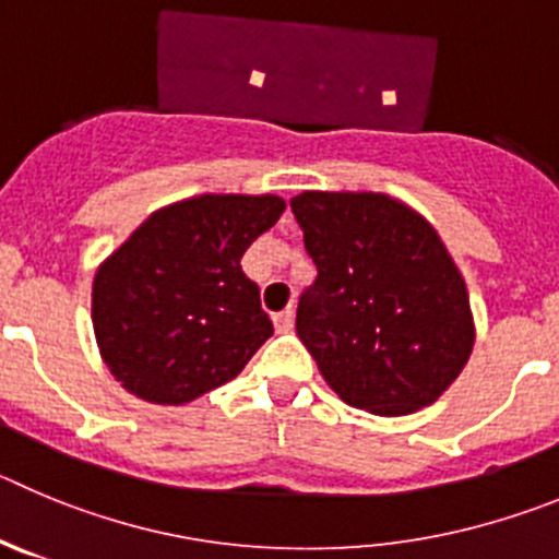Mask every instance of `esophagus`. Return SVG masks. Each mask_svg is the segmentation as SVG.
I'll return each mask as SVG.
<instances>
[{"instance_id": "1", "label": "esophagus", "mask_w": 559, "mask_h": 559, "mask_svg": "<svg viewBox=\"0 0 559 559\" xmlns=\"http://www.w3.org/2000/svg\"><path fill=\"white\" fill-rule=\"evenodd\" d=\"M274 326H276V332H288L290 326H294V310H283V313H276L274 316Z\"/></svg>"}]
</instances>
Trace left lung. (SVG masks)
<instances>
[{"instance_id":"obj_1","label":"left lung","mask_w":559,"mask_h":559,"mask_svg":"<svg viewBox=\"0 0 559 559\" xmlns=\"http://www.w3.org/2000/svg\"><path fill=\"white\" fill-rule=\"evenodd\" d=\"M319 280L296 332L326 385L373 416L438 402L474 349L468 288L432 224L377 191L290 199Z\"/></svg>"}]
</instances>
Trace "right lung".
<instances>
[{"label":"right lung","mask_w":559,"mask_h":559,"mask_svg":"<svg viewBox=\"0 0 559 559\" xmlns=\"http://www.w3.org/2000/svg\"><path fill=\"white\" fill-rule=\"evenodd\" d=\"M283 210L274 193H199L155 210L102 260L91 321L124 391L177 407L243 371L274 324L240 258Z\"/></svg>","instance_id":"add662e5"}]
</instances>
